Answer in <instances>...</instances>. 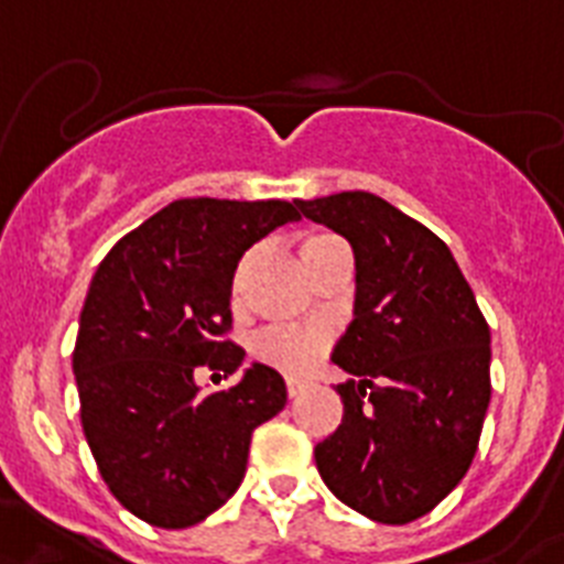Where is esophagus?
Here are the masks:
<instances>
[{
    "label": "esophagus",
    "instance_id": "1",
    "mask_svg": "<svg viewBox=\"0 0 564 564\" xmlns=\"http://www.w3.org/2000/svg\"><path fill=\"white\" fill-rule=\"evenodd\" d=\"M286 391H289V398L295 400V398H301L303 391H306V383H301V380H286Z\"/></svg>",
    "mask_w": 564,
    "mask_h": 564
}]
</instances>
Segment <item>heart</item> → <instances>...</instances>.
<instances>
[{"label":"heart","instance_id":"1","mask_svg":"<svg viewBox=\"0 0 564 564\" xmlns=\"http://www.w3.org/2000/svg\"><path fill=\"white\" fill-rule=\"evenodd\" d=\"M326 346V335L315 326L297 323H267L252 335V351L272 369L283 375H306L321 357Z\"/></svg>","mask_w":564,"mask_h":564}]
</instances>
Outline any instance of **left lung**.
Wrapping results in <instances>:
<instances>
[{
	"mask_svg": "<svg viewBox=\"0 0 564 564\" xmlns=\"http://www.w3.org/2000/svg\"><path fill=\"white\" fill-rule=\"evenodd\" d=\"M355 254V321L332 360L343 423L315 445L321 479L357 513L405 525L445 499L477 454L491 403V332L452 249L380 195L297 200Z\"/></svg>",
	"mask_w": 564,
	"mask_h": 564,
	"instance_id": "1",
	"label": "left lung"
}]
</instances>
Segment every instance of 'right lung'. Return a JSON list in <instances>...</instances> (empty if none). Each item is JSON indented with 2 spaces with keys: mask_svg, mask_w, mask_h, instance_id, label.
Listing matches in <instances>:
<instances>
[{
  "mask_svg": "<svg viewBox=\"0 0 564 564\" xmlns=\"http://www.w3.org/2000/svg\"><path fill=\"white\" fill-rule=\"evenodd\" d=\"M292 221L289 200L181 198L93 275L73 349L82 429L112 497L150 525L189 528L218 511L247 474L252 431L286 405L283 377L263 364L213 394L195 375L241 369V346L221 340L235 269Z\"/></svg>",
  "mask_w": 564,
  "mask_h": 564,
  "instance_id": "add662e5",
  "label": "right lung"
}]
</instances>
